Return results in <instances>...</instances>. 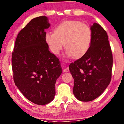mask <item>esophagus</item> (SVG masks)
Instances as JSON below:
<instances>
[{"instance_id":"esophagus-1","label":"esophagus","mask_w":124,"mask_h":124,"mask_svg":"<svg viewBox=\"0 0 124 124\" xmlns=\"http://www.w3.org/2000/svg\"><path fill=\"white\" fill-rule=\"evenodd\" d=\"M63 71L64 72H69V68H68V67H66V68H65L63 70Z\"/></svg>"}]
</instances>
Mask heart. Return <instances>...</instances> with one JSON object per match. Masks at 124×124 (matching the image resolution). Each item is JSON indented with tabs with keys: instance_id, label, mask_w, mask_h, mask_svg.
Returning a JSON list of instances; mask_svg holds the SVG:
<instances>
[{
	"instance_id": "b5f03b06",
	"label": "heart",
	"mask_w": 124,
	"mask_h": 124,
	"mask_svg": "<svg viewBox=\"0 0 124 124\" xmlns=\"http://www.w3.org/2000/svg\"><path fill=\"white\" fill-rule=\"evenodd\" d=\"M45 39L54 54H58L64 46L65 56L79 58L89 50L92 33L88 25L79 21H65L56 27L54 32H47Z\"/></svg>"
}]
</instances>
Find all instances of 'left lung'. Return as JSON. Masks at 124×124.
<instances>
[{"instance_id":"obj_1","label":"left lung","mask_w":124,"mask_h":124,"mask_svg":"<svg viewBox=\"0 0 124 124\" xmlns=\"http://www.w3.org/2000/svg\"><path fill=\"white\" fill-rule=\"evenodd\" d=\"M91 29L92 39L89 50L69 65L74 79V95L84 102L93 100L105 91L111 80L113 66L111 48L105 30L96 23Z\"/></svg>"}]
</instances>
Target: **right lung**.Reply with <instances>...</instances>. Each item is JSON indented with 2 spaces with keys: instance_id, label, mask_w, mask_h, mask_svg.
I'll use <instances>...</instances> for the list:
<instances>
[{
  "instance_id": "1",
  "label": "right lung",
  "mask_w": 124,
  "mask_h": 124,
  "mask_svg": "<svg viewBox=\"0 0 124 124\" xmlns=\"http://www.w3.org/2000/svg\"><path fill=\"white\" fill-rule=\"evenodd\" d=\"M49 27L47 17L32 19L17 35L12 54L15 85L28 100L40 105L54 100L56 80L62 73L60 61L45 39Z\"/></svg>"
}]
</instances>
